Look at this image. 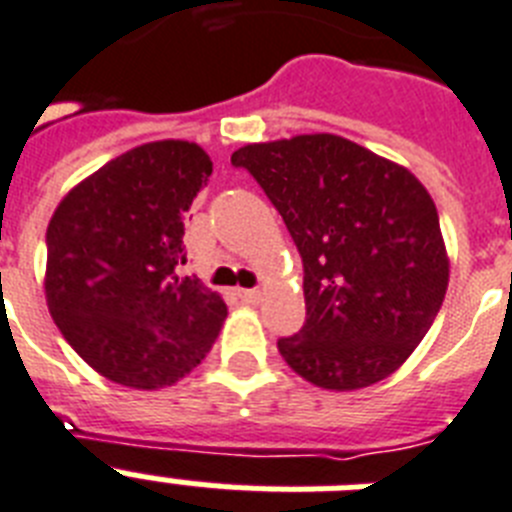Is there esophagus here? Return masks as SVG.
Here are the masks:
<instances>
[{"label":"esophagus","mask_w":512,"mask_h":512,"mask_svg":"<svg viewBox=\"0 0 512 512\" xmlns=\"http://www.w3.org/2000/svg\"><path fill=\"white\" fill-rule=\"evenodd\" d=\"M236 294H239V299H242V302H247V304L260 302V291H257V289H239Z\"/></svg>","instance_id":"34e87169"}]
</instances>
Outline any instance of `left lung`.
Segmentation results:
<instances>
[{"label": "left lung", "mask_w": 512, "mask_h": 512, "mask_svg": "<svg viewBox=\"0 0 512 512\" xmlns=\"http://www.w3.org/2000/svg\"><path fill=\"white\" fill-rule=\"evenodd\" d=\"M231 163L255 176L302 255L307 320L278 338L283 359L328 390L385 380L427 336L448 289L422 182L338 135L244 145Z\"/></svg>", "instance_id": "1"}]
</instances>
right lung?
<instances>
[{
    "label": "right lung",
    "instance_id": "1",
    "mask_svg": "<svg viewBox=\"0 0 512 512\" xmlns=\"http://www.w3.org/2000/svg\"><path fill=\"white\" fill-rule=\"evenodd\" d=\"M213 171L184 140L127 150L64 197L46 229V302L103 377L156 390L203 362L226 304L187 263L184 213Z\"/></svg>",
    "mask_w": 512,
    "mask_h": 512
}]
</instances>
